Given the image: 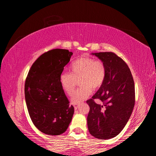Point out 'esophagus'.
<instances>
[{"instance_id": "esophagus-1", "label": "esophagus", "mask_w": 156, "mask_h": 156, "mask_svg": "<svg viewBox=\"0 0 156 156\" xmlns=\"http://www.w3.org/2000/svg\"><path fill=\"white\" fill-rule=\"evenodd\" d=\"M73 107H74V109H77L78 107V104H73Z\"/></svg>"}]
</instances>
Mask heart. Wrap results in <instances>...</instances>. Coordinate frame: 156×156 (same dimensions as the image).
<instances>
[{
    "label": "heart",
    "instance_id": "obj_1",
    "mask_svg": "<svg viewBox=\"0 0 156 156\" xmlns=\"http://www.w3.org/2000/svg\"><path fill=\"white\" fill-rule=\"evenodd\" d=\"M106 77V67L100 60L90 57H81L75 60L69 66V73L60 74L59 82L65 94L70 95L74 89L76 80H78L80 88L73 92L71 97L72 103H79L91 94L92 88L102 86Z\"/></svg>",
    "mask_w": 156,
    "mask_h": 156
}]
</instances>
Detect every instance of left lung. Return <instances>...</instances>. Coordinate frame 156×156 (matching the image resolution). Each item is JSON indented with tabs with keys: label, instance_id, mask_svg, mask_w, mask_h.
Here are the masks:
<instances>
[{
	"label": "left lung",
	"instance_id": "8db88e82",
	"mask_svg": "<svg viewBox=\"0 0 156 156\" xmlns=\"http://www.w3.org/2000/svg\"><path fill=\"white\" fill-rule=\"evenodd\" d=\"M91 54L105 64L106 77L92 98L87 101L90 108L88 129L95 138L108 140L118 136L127 123L135 105V85L128 65L114 53ZM95 99L104 104H97Z\"/></svg>",
	"mask_w": 156,
	"mask_h": 156
}]
</instances>
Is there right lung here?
<instances>
[{"label": "right lung", "mask_w": 156, "mask_h": 156, "mask_svg": "<svg viewBox=\"0 0 156 156\" xmlns=\"http://www.w3.org/2000/svg\"><path fill=\"white\" fill-rule=\"evenodd\" d=\"M72 55L62 49L44 53L34 62L26 78L25 96L29 114L36 127L47 135L63 133L72 120L74 108L69 105L59 82Z\"/></svg>", "instance_id": "obj_1"}]
</instances>
